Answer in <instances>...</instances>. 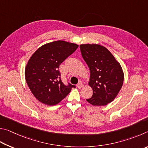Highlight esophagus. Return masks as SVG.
Returning a JSON list of instances; mask_svg holds the SVG:
<instances>
[{
    "instance_id": "1",
    "label": "esophagus",
    "mask_w": 148,
    "mask_h": 148,
    "mask_svg": "<svg viewBox=\"0 0 148 148\" xmlns=\"http://www.w3.org/2000/svg\"><path fill=\"white\" fill-rule=\"evenodd\" d=\"M77 86L79 88H82V87L84 86V84H82V82H81V81H80L78 84H77Z\"/></svg>"
}]
</instances>
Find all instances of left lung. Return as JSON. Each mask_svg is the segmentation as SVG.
<instances>
[{
    "label": "left lung",
    "mask_w": 148,
    "mask_h": 148,
    "mask_svg": "<svg viewBox=\"0 0 148 148\" xmlns=\"http://www.w3.org/2000/svg\"><path fill=\"white\" fill-rule=\"evenodd\" d=\"M84 60L90 71L92 97L86 101L94 106H105L114 99L123 82L120 64L107 48L97 44L80 45Z\"/></svg>",
    "instance_id": "1"
}]
</instances>
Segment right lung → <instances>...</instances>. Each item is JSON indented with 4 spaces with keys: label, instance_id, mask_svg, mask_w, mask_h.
Returning a JSON list of instances; mask_svg holds the SVG:
<instances>
[{
    "label": "right lung",
    "instance_id": "right-lung-1",
    "mask_svg": "<svg viewBox=\"0 0 148 148\" xmlns=\"http://www.w3.org/2000/svg\"><path fill=\"white\" fill-rule=\"evenodd\" d=\"M78 45L64 41L47 43L39 48L28 62L25 79L33 95L47 105L58 104L75 88L61 80L59 66L76 51Z\"/></svg>",
    "mask_w": 148,
    "mask_h": 148
}]
</instances>
